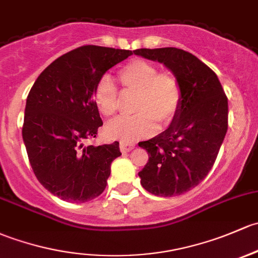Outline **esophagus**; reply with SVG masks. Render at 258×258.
Returning a JSON list of instances; mask_svg holds the SVG:
<instances>
[{
    "label": "esophagus",
    "instance_id": "esophagus-1",
    "mask_svg": "<svg viewBox=\"0 0 258 258\" xmlns=\"http://www.w3.org/2000/svg\"><path fill=\"white\" fill-rule=\"evenodd\" d=\"M134 148H135L134 143H127V142H121L120 143V150H121V152H123V153L132 151Z\"/></svg>",
    "mask_w": 258,
    "mask_h": 258
}]
</instances>
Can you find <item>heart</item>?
Instances as JSON below:
<instances>
[{
	"label": "heart",
	"instance_id": "b5f03b06",
	"mask_svg": "<svg viewBox=\"0 0 258 258\" xmlns=\"http://www.w3.org/2000/svg\"><path fill=\"white\" fill-rule=\"evenodd\" d=\"M118 80L124 93L136 94L132 117H120L108 122L105 135L122 142H134L150 137L158 131V122L169 126L177 118L181 107L183 90L178 78L168 72L158 73L154 64L135 59L118 72ZM94 102L105 117L118 110V93L108 77L97 81Z\"/></svg>",
	"mask_w": 258,
	"mask_h": 258
}]
</instances>
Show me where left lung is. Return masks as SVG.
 <instances>
[{"instance_id":"8db88e82","label":"left lung","mask_w":258,"mask_h":258,"mask_svg":"<svg viewBox=\"0 0 258 258\" xmlns=\"http://www.w3.org/2000/svg\"><path fill=\"white\" fill-rule=\"evenodd\" d=\"M136 55L169 69L183 90L177 118L165 131L138 146L148 162L141 184L157 197H177L208 175L227 131V97L215 73L191 53L178 48L136 49Z\"/></svg>"}]
</instances>
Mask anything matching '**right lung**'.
<instances>
[{
	"instance_id": "add662e5",
	"label": "right lung",
	"mask_w": 258,
	"mask_h": 258,
	"mask_svg": "<svg viewBox=\"0 0 258 258\" xmlns=\"http://www.w3.org/2000/svg\"><path fill=\"white\" fill-rule=\"evenodd\" d=\"M131 50L84 45L48 65L27 96L22 136L39 183L69 203L105 190L120 143L84 146L102 126L94 90L105 73Z\"/></svg>"
}]
</instances>
